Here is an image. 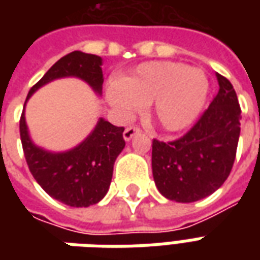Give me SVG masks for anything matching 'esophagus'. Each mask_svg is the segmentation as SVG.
<instances>
[{"instance_id":"34e87169","label":"esophagus","mask_w":260,"mask_h":260,"mask_svg":"<svg viewBox=\"0 0 260 260\" xmlns=\"http://www.w3.org/2000/svg\"><path fill=\"white\" fill-rule=\"evenodd\" d=\"M141 132V128H138V126H128L126 129L124 131V139L126 142L131 141L136 134H139Z\"/></svg>"}]
</instances>
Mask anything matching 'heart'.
I'll return each mask as SVG.
<instances>
[{
    "label": "heart",
    "instance_id": "heart-1",
    "mask_svg": "<svg viewBox=\"0 0 260 260\" xmlns=\"http://www.w3.org/2000/svg\"><path fill=\"white\" fill-rule=\"evenodd\" d=\"M209 80L203 71L173 61L138 65L124 79H111L106 96L114 110L131 117L150 104L153 119L167 132L188 128L203 110Z\"/></svg>",
    "mask_w": 260,
    "mask_h": 260
}]
</instances>
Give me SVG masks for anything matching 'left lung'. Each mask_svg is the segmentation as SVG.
<instances>
[{
	"instance_id": "obj_1",
	"label": "left lung",
	"mask_w": 260,
	"mask_h": 260,
	"mask_svg": "<svg viewBox=\"0 0 260 260\" xmlns=\"http://www.w3.org/2000/svg\"><path fill=\"white\" fill-rule=\"evenodd\" d=\"M218 93L185 135L153 139V178L170 201L191 203L212 195L231 173L240 139L241 108L227 78L216 74Z\"/></svg>"
}]
</instances>
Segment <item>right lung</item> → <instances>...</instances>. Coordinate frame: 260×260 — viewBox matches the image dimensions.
I'll list each match as a JSON object with an SVG mask.
<instances>
[{"label": "right lung", "instance_id": "obj_1", "mask_svg": "<svg viewBox=\"0 0 260 260\" xmlns=\"http://www.w3.org/2000/svg\"><path fill=\"white\" fill-rule=\"evenodd\" d=\"M102 65L103 59L99 55L82 51L67 54L31 87L26 102L48 82L68 76L85 80L100 96L104 80ZM19 131L31 175L51 198L68 206L87 207L106 196L113 178L115 158L125 147L122 126H115L100 118L85 141L61 153L48 152L33 143L26 125L25 108L20 115Z\"/></svg>", "mask_w": 260, "mask_h": 260}]
</instances>
